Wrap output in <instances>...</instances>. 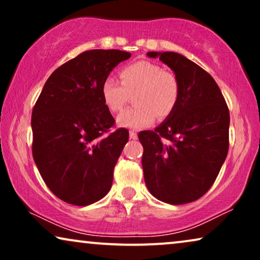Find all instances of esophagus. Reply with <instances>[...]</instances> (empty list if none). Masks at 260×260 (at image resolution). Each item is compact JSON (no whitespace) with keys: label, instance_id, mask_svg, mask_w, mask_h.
Instances as JSON below:
<instances>
[{"label":"esophagus","instance_id":"1","mask_svg":"<svg viewBox=\"0 0 260 260\" xmlns=\"http://www.w3.org/2000/svg\"><path fill=\"white\" fill-rule=\"evenodd\" d=\"M130 140H137V133L136 131H130Z\"/></svg>","mask_w":260,"mask_h":260}]
</instances>
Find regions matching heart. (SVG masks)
Returning <instances> with one entry per match:
<instances>
[{
  "label": "heart",
  "mask_w": 260,
  "mask_h": 260,
  "mask_svg": "<svg viewBox=\"0 0 260 260\" xmlns=\"http://www.w3.org/2000/svg\"><path fill=\"white\" fill-rule=\"evenodd\" d=\"M119 77L120 83L106 77L101 85L103 103L111 112L122 111L129 94H134L135 106L118 116L119 126L140 130L154 123L156 117L166 119L175 111L181 94L175 73L156 62L140 60L124 67Z\"/></svg>",
  "instance_id": "heart-1"
}]
</instances>
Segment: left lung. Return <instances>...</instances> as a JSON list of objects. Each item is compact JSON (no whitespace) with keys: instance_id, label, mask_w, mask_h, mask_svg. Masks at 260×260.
Instances as JSON below:
<instances>
[{"instance_id":"left-lung-1","label":"left lung","mask_w":260,"mask_h":260,"mask_svg":"<svg viewBox=\"0 0 260 260\" xmlns=\"http://www.w3.org/2000/svg\"><path fill=\"white\" fill-rule=\"evenodd\" d=\"M179 78L180 101L154 131L138 134L144 181L159 201L183 205L207 193L229 152L230 111L209 73L175 52H148Z\"/></svg>"}]
</instances>
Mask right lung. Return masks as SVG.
<instances>
[{
  "mask_svg": "<svg viewBox=\"0 0 260 260\" xmlns=\"http://www.w3.org/2000/svg\"><path fill=\"white\" fill-rule=\"evenodd\" d=\"M130 53L91 49L51 74L31 112L33 158L60 200L76 206L97 202L112 186L113 168L126 142L103 103L101 85Z\"/></svg>",
  "mask_w": 260,
  "mask_h": 260,
  "instance_id": "obj_1",
  "label": "right lung"
}]
</instances>
